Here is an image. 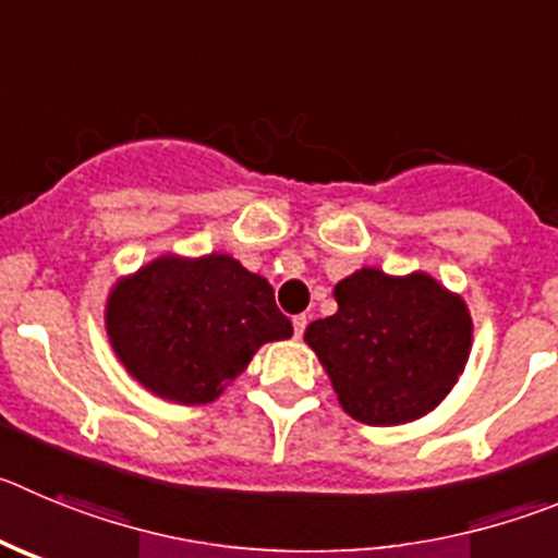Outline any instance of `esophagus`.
Returning a JSON list of instances; mask_svg holds the SVG:
<instances>
[{
    "mask_svg": "<svg viewBox=\"0 0 558 558\" xmlns=\"http://www.w3.org/2000/svg\"><path fill=\"white\" fill-rule=\"evenodd\" d=\"M291 325H294V338H303L305 327H308V319H305V316H294V319H291Z\"/></svg>",
    "mask_w": 558,
    "mask_h": 558,
    "instance_id": "esophagus-1",
    "label": "esophagus"
}]
</instances>
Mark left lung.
I'll use <instances>...</instances> for the list:
<instances>
[{"mask_svg":"<svg viewBox=\"0 0 558 558\" xmlns=\"http://www.w3.org/2000/svg\"><path fill=\"white\" fill-rule=\"evenodd\" d=\"M332 294L338 311L311 322L305 341L352 418L408 424L449 397L471 355L473 322L460 294L424 272L393 278L374 267Z\"/></svg>","mask_w":558,"mask_h":558,"instance_id":"8db88e82","label":"left lung"}]
</instances>
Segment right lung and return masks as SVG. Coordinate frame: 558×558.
Returning <instances> with one entry per match:
<instances>
[{"instance_id": "obj_1", "label": "right lung", "mask_w": 558, "mask_h": 558, "mask_svg": "<svg viewBox=\"0 0 558 558\" xmlns=\"http://www.w3.org/2000/svg\"><path fill=\"white\" fill-rule=\"evenodd\" d=\"M291 332L272 286L226 253L161 255L107 300L114 355L150 393L181 404L215 402L262 343Z\"/></svg>"}]
</instances>
